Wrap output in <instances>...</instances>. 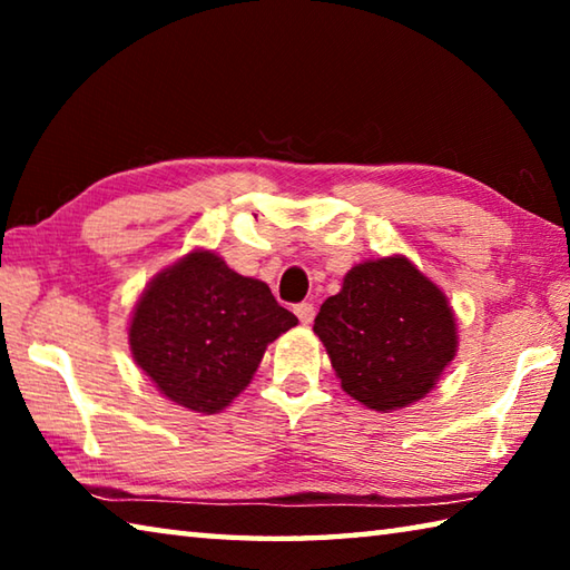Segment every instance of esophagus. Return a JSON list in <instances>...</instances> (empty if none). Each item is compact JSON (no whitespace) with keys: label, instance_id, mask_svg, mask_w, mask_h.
Masks as SVG:
<instances>
[{"label":"esophagus","instance_id":"34e87169","mask_svg":"<svg viewBox=\"0 0 570 570\" xmlns=\"http://www.w3.org/2000/svg\"><path fill=\"white\" fill-rule=\"evenodd\" d=\"M294 314L298 316V322H302V324H312L314 322V304H308V302L296 304Z\"/></svg>","mask_w":570,"mask_h":570}]
</instances>
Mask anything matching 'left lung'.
Segmentation results:
<instances>
[{
    "label": "left lung",
    "mask_w": 570,
    "mask_h": 570,
    "mask_svg": "<svg viewBox=\"0 0 570 570\" xmlns=\"http://www.w3.org/2000/svg\"><path fill=\"white\" fill-rule=\"evenodd\" d=\"M342 390L364 407H407L458 352L445 294L404 256L356 264L314 320Z\"/></svg>",
    "instance_id": "obj_1"
}]
</instances>
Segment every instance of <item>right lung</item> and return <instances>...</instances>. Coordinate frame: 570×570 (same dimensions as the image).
<instances>
[{
  "mask_svg": "<svg viewBox=\"0 0 570 570\" xmlns=\"http://www.w3.org/2000/svg\"><path fill=\"white\" fill-rule=\"evenodd\" d=\"M296 324L264 282L236 274L210 250H190L142 292L128 340L160 394L214 414L246 390L266 346Z\"/></svg>",
  "mask_w": 570,
  "mask_h": 570,
  "instance_id": "obj_1",
  "label": "right lung"
}]
</instances>
